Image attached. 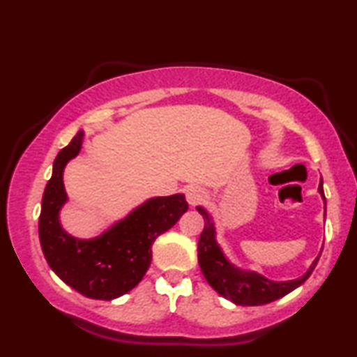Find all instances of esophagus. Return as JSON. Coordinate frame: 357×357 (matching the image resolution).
<instances>
[{"instance_id": "34e87169", "label": "esophagus", "mask_w": 357, "mask_h": 357, "mask_svg": "<svg viewBox=\"0 0 357 357\" xmlns=\"http://www.w3.org/2000/svg\"><path fill=\"white\" fill-rule=\"evenodd\" d=\"M185 197H187V202L195 206V204L202 203L204 198H206V190L198 187V185H190V187L185 190Z\"/></svg>"}]
</instances>
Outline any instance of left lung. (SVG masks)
<instances>
[{
	"instance_id": "8db88e82",
	"label": "left lung",
	"mask_w": 357,
	"mask_h": 357,
	"mask_svg": "<svg viewBox=\"0 0 357 357\" xmlns=\"http://www.w3.org/2000/svg\"><path fill=\"white\" fill-rule=\"evenodd\" d=\"M319 193L325 202L324 182L320 180ZM198 213L204 219V229L198 241V263L202 268L203 276L206 278L209 286L213 287L218 294L226 297L237 305H263L273 302L280 297L289 294L296 287L304 284L307 278L312 275L317 266L320 255L312 261L309 270L297 280L291 281H271L257 271L242 270L231 263L224 255L216 241V229L209 213L203 206H197ZM326 211V209H325Z\"/></svg>"
}]
</instances>
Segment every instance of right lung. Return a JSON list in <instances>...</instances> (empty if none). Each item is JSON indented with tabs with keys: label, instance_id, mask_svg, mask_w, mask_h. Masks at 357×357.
Returning a JSON list of instances; mask_svg holds the SVG:
<instances>
[{
	"label": "right lung",
	"instance_id": "1",
	"mask_svg": "<svg viewBox=\"0 0 357 357\" xmlns=\"http://www.w3.org/2000/svg\"><path fill=\"white\" fill-rule=\"evenodd\" d=\"M84 131L58 153L42 198L38 237L48 266L63 282L91 299L112 301L133 289L148 271L153 243L188 209L185 195L146 199L128 216L92 238H77L61 227L68 202L63 183L66 164L79 154Z\"/></svg>",
	"mask_w": 357,
	"mask_h": 357
}]
</instances>
